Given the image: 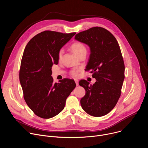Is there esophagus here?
<instances>
[{"label":"esophagus","instance_id":"esophagus-1","mask_svg":"<svg viewBox=\"0 0 148 148\" xmlns=\"http://www.w3.org/2000/svg\"><path fill=\"white\" fill-rule=\"evenodd\" d=\"M75 84H76V86H78V81L77 79H75Z\"/></svg>","mask_w":148,"mask_h":148}]
</instances>
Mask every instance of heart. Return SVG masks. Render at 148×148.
Segmentation results:
<instances>
[{
	"mask_svg": "<svg viewBox=\"0 0 148 148\" xmlns=\"http://www.w3.org/2000/svg\"><path fill=\"white\" fill-rule=\"evenodd\" d=\"M71 49L73 51V52L77 57H79L81 54L84 53H87V49L85 45L79 41H75L74 43H73L71 46ZM62 55V50H60L58 54V57L59 59L61 58ZM70 74L73 77H77L78 75V71L73 70L71 71Z\"/></svg>",
	"mask_w": 148,
	"mask_h": 148,
	"instance_id": "b5f03b06",
	"label": "heart"
}]
</instances>
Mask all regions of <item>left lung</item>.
I'll list each match as a JSON object with an SVG mask.
<instances>
[{
  "mask_svg": "<svg viewBox=\"0 0 148 148\" xmlns=\"http://www.w3.org/2000/svg\"><path fill=\"white\" fill-rule=\"evenodd\" d=\"M75 39L87 45L90 56L86 71L96 79L93 85L85 79L79 85L86 90L80 101L82 109L99 117L108 114L116 105L125 78V65L118 41L108 30L94 27L79 32Z\"/></svg>",
  "mask_w": 148,
  "mask_h": 148,
  "instance_id": "obj_1",
  "label": "left lung"
}]
</instances>
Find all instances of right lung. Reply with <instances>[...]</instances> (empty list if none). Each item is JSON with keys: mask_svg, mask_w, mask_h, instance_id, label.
<instances>
[{"mask_svg": "<svg viewBox=\"0 0 148 148\" xmlns=\"http://www.w3.org/2000/svg\"><path fill=\"white\" fill-rule=\"evenodd\" d=\"M76 34L46 30L34 36L26 45L21 61L19 79L24 99L37 116L49 119L64 109L75 88L74 80L53 83L51 68L58 62L61 48Z\"/></svg>", "mask_w": 148, "mask_h": 148, "instance_id": "add662e5", "label": "right lung"}]
</instances>
